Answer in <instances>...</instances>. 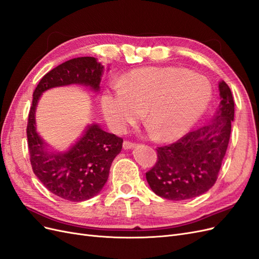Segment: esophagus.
<instances>
[{
    "label": "esophagus",
    "instance_id": "1",
    "mask_svg": "<svg viewBox=\"0 0 259 259\" xmlns=\"http://www.w3.org/2000/svg\"><path fill=\"white\" fill-rule=\"evenodd\" d=\"M134 147H136V144L130 142V140H125V142L123 143V148L126 149V150H127V149H132Z\"/></svg>",
    "mask_w": 259,
    "mask_h": 259
}]
</instances>
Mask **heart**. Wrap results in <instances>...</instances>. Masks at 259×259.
I'll use <instances>...</instances> for the list:
<instances>
[{
	"instance_id": "heart-1",
	"label": "heart",
	"mask_w": 259,
	"mask_h": 259,
	"mask_svg": "<svg viewBox=\"0 0 259 259\" xmlns=\"http://www.w3.org/2000/svg\"><path fill=\"white\" fill-rule=\"evenodd\" d=\"M211 88L206 77L175 67H148L124 75L101 97V110L117 132L143 116L156 142L184 137L206 110Z\"/></svg>"
}]
</instances>
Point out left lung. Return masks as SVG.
<instances>
[{
  "mask_svg": "<svg viewBox=\"0 0 259 259\" xmlns=\"http://www.w3.org/2000/svg\"><path fill=\"white\" fill-rule=\"evenodd\" d=\"M218 89L221 103L213 120L176 143L156 149L158 159L146 178L159 197L171 201L191 199L205 193L216 183L234 117L230 88L222 81Z\"/></svg>",
  "mask_w": 259,
  "mask_h": 259,
  "instance_id": "1",
  "label": "left lung"
}]
</instances>
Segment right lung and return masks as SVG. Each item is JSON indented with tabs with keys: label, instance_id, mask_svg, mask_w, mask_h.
I'll list each match as a JSON object with an SVG mask.
<instances>
[{
	"label": "right lung",
	"instance_id": "add662e5",
	"mask_svg": "<svg viewBox=\"0 0 259 259\" xmlns=\"http://www.w3.org/2000/svg\"><path fill=\"white\" fill-rule=\"evenodd\" d=\"M103 71L104 66L94 57L70 59L46 73L33 92L27 124L31 166L52 193L68 201H86L100 192L114 158L121 152L123 139L93 123L68 151L50 152L36 133V105L43 92L57 86L82 84L98 92Z\"/></svg>",
	"mask_w": 259,
	"mask_h": 259
}]
</instances>
